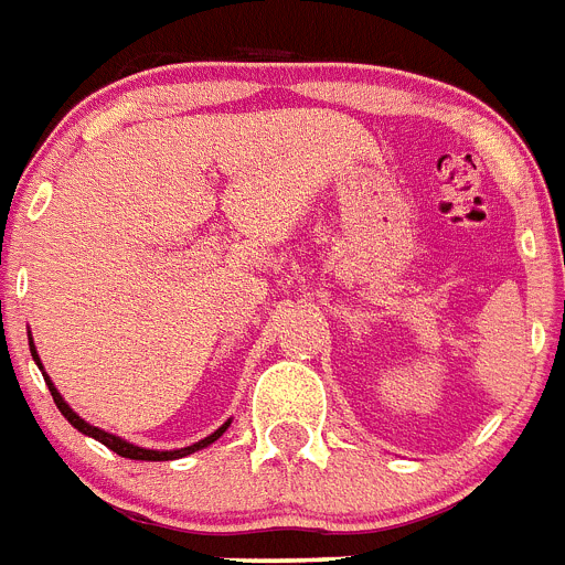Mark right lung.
Listing matches in <instances>:
<instances>
[{"instance_id": "1", "label": "right lung", "mask_w": 565, "mask_h": 565, "mask_svg": "<svg viewBox=\"0 0 565 565\" xmlns=\"http://www.w3.org/2000/svg\"><path fill=\"white\" fill-rule=\"evenodd\" d=\"M31 352H33V361H36V364H39V355H36V350H33V347H31ZM39 370H42V364H39ZM45 384H47V390H51V395H53V404L58 406V412H62V415H65V418L71 420V424L76 426L78 431H85V435L96 438V440H99V444H105L107 449H113V452H116V455H121V458H130V460H175V458H184V455L199 452V449H204V446H210V444H213V440L222 438L224 429H227V426H230V420H227V424H224L222 429H215L213 435H210V438L199 440V444H193V446H184V449H173V452H156V449H141V446L127 444V440L116 438V435H110V431L99 429V426H90V424H87V420L78 418L76 412H73L71 406L65 404V398L58 395V390L51 384V377H47V375H45Z\"/></svg>"}]
</instances>
